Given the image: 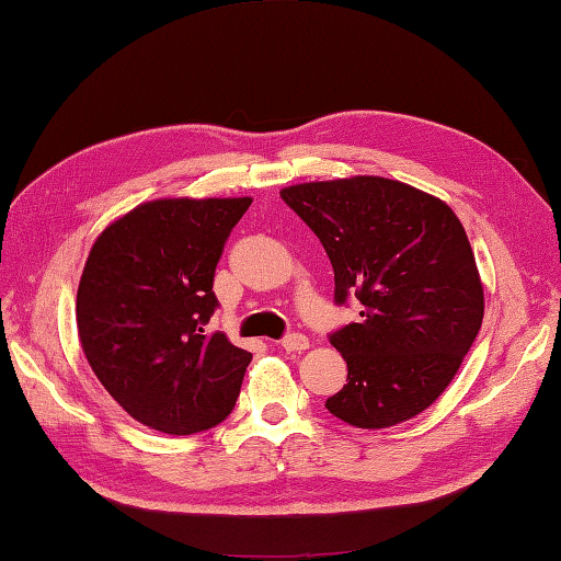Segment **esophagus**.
Here are the masks:
<instances>
[{
  "instance_id": "1",
  "label": "esophagus",
  "mask_w": 561,
  "mask_h": 561,
  "mask_svg": "<svg viewBox=\"0 0 561 561\" xmlns=\"http://www.w3.org/2000/svg\"><path fill=\"white\" fill-rule=\"evenodd\" d=\"M282 347L287 350V353H301V350L309 347V337H306L304 333H289V335H284Z\"/></svg>"
}]
</instances>
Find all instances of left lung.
I'll return each instance as SVG.
<instances>
[{
  "label": "left lung",
  "mask_w": 561,
  "mask_h": 561,
  "mask_svg": "<svg viewBox=\"0 0 561 561\" xmlns=\"http://www.w3.org/2000/svg\"><path fill=\"white\" fill-rule=\"evenodd\" d=\"M279 196L321 240L337 306L359 318L328 335L347 383L325 409L357 427L425 411L457 375L484 318L474 252L453 208L409 184L353 178Z\"/></svg>",
  "instance_id": "8db88e82"
}]
</instances>
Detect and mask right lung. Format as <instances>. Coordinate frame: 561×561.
<instances>
[{"mask_svg":"<svg viewBox=\"0 0 561 561\" xmlns=\"http://www.w3.org/2000/svg\"><path fill=\"white\" fill-rule=\"evenodd\" d=\"M252 199L140 204L92 245L77 331L96 379L130 419L170 435L228 419L252 355L206 333L214 274Z\"/></svg>","mask_w":561,"mask_h":561,"instance_id":"1","label":"right lung"}]
</instances>
